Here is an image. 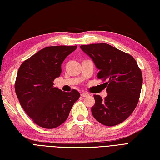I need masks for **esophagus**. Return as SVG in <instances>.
<instances>
[{"label":"esophagus","mask_w":160,"mask_h":160,"mask_svg":"<svg viewBox=\"0 0 160 160\" xmlns=\"http://www.w3.org/2000/svg\"><path fill=\"white\" fill-rule=\"evenodd\" d=\"M81 95L82 96V97H87V96L89 95V93L87 92H81Z\"/></svg>","instance_id":"34e87169"}]
</instances>
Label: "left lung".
I'll return each instance as SVG.
<instances>
[{
	"label": "left lung",
	"mask_w": 160,
	"mask_h": 160,
	"mask_svg": "<svg viewBox=\"0 0 160 160\" xmlns=\"http://www.w3.org/2000/svg\"><path fill=\"white\" fill-rule=\"evenodd\" d=\"M83 52L92 59L99 72L98 79L108 93L104 99L94 95L93 117L107 126L122 122L136 108L143 83L141 69L130 54L105 43L81 45Z\"/></svg>",
	"instance_id": "1"
}]
</instances>
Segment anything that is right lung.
<instances>
[{
  "label": "right lung",
  "instance_id": "add662e5",
  "mask_svg": "<svg viewBox=\"0 0 160 160\" xmlns=\"http://www.w3.org/2000/svg\"><path fill=\"white\" fill-rule=\"evenodd\" d=\"M77 48V45L45 47L19 68L15 92L27 115L42 128L53 129L62 124L80 97L77 90L65 92L53 86L54 79L61 75L62 62Z\"/></svg>",
  "mask_w": 160,
  "mask_h": 160
}]
</instances>
